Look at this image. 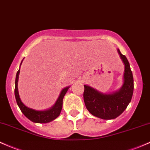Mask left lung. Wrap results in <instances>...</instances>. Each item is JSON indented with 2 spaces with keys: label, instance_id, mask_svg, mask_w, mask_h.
<instances>
[{
  "label": "left lung",
  "instance_id": "8db88e82",
  "mask_svg": "<svg viewBox=\"0 0 150 150\" xmlns=\"http://www.w3.org/2000/svg\"><path fill=\"white\" fill-rule=\"evenodd\" d=\"M125 65L123 85L120 90L110 93H103L85 85L84 102L88 110L94 116L103 120H112L120 115L130 103L134 90V80L130 65L125 57L117 49Z\"/></svg>",
  "mask_w": 150,
  "mask_h": 150
}]
</instances>
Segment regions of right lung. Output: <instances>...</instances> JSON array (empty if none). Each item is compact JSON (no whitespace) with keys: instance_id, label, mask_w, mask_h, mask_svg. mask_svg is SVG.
I'll return each mask as SVG.
<instances>
[{"instance_id":"1","label":"right lung","mask_w":150,"mask_h":150,"mask_svg":"<svg viewBox=\"0 0 150 150\" xmlns=\"http://www.w3.org/2000/svg\"><path fill=\"white\" fill-rule=\"evenodd\" d=\"M23 62V60H22ZM21 62V65L22 64ZM20 73V69L17 72L16 77V82H15V97H16V102L18 105L20 110H21L23 115L30 120L35 123H47L56 119L60 114V112L62 108V100L64 96L66 94L70 86L66 87L62 90L61 93L59 95L57 101L55 105L51 107L49 109L45 110H36L28 107L25 106L21 101L20 98L18 90V76Z\"/></svg>"}]
</instances>
